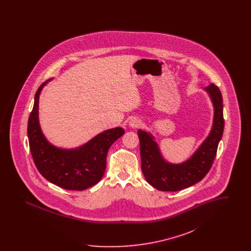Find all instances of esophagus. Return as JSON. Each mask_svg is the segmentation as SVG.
<instances>
[{
  "instance_id": "esophagus-1",
  "label": "esophagus",
  "mask_w": 251,
  "mask_h": 251,
  "mask_svg": "<svg viewBox=\"0 0 251 251\" xmlns=\"http://www.w3.org/2000/svg\"><path fill=\"white\" fill-rule=\"evenodd\" d=\"M129 125H130V127L131 128H138V127H140L141 126V121L139 120H137V119H135V118H133V119H131L130 121H129Z\"/></svg>"
}]
</instances>
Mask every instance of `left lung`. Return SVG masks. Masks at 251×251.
<instances>
[{
	"instance_id": "obj_1",
	"label": "left lung",
	"mask_w": 251,
	"mask_h": 251,
	"mask_svg": "<svg viewBox=\"0 0 251 251\" xmlns=\"http://www.w3.org/2000/svg\"><path fill=\"white\" fill-rule=\"evenodd\" d=\"M203 90L209 96L214 107L213 125L207 137L187 160L179 164L168 162L152 133L138 130L144 177L157 190L175 192L190 187L201 181L213 165L224 131L223 100L220 90L214 84Z\"/></svg>"
}]
</instances>
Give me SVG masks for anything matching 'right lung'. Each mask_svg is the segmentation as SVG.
<instances>
[{"mask_svg":"<svg viewBox=\"0 0 251 251\" xmlns=\"http://www.w3.org/2000/svg\"><path fill=\"white\" fill-rule=\"evenodd\" d=\"M52 79L50 78L41 84L35 96L27 129L30 151L37 170L50 182L67 190L83 191L101 179L109 148L125 131L121 127L109 129L73 149L60 148L50 143L41 130L38 108L41 91Z\"/></svg>","mask_w":251,"mask_h":251,"instance_id":"obj_1","label":"right lung"}]
</instances>
